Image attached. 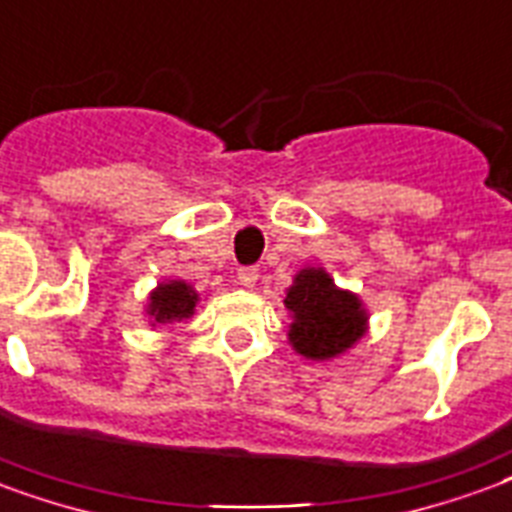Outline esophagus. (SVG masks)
<instances>
[{
  "label": "esophagus",
  "mask_w": 512,
  "mask_h": 512,
  "mask_svg": "<svg viewBox=\"0 0 512 512\" xmlns=\"http://www.w3.org/2000/svg\"><path fill=\"white\" fill-rule=\"evenodd\" d=\"M256 280H259V270H256V267H240V270H237V283H240L242 288H253L256 286Z\"/></svg>",
  "instance_id": "obj_1"
}]
</instances>
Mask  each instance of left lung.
Returning a JSON list of instances; mask_svg holds the SVG:
<instances>
[{
  "instance_id": "obj_1",
  "label": "left lung",
  "mask_w": 512,
  "mask_h": 512,
  "mask_svg": "<svg viewBox=\"0 0 512 512\" xmlns=\"http://www.w3.org/2000/svg\"><path fill=\"white\" fill-rule=\"evenodd\" d=\"M283 305L294 318L288 326V343L305 359H334L367 332V310L361 299L334 286L321 267L299 270Z\"/></svg>"
}]
</instances>
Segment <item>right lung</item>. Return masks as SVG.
I'll use <instances>...</instances> for the list:
<instances>
[{
    "label": "right lung",
    "mask_w": 512,
    "mask_h": 512,
    "mask_svg": "<svg viewBox=\"0 0 512 512\" xmlns=\"http://www.w3.org/2000/svg\"><path fill=\"white\" fill-rule=\"evenodd\" d=\"M199 294L188 286L186 280H167L153 288L148 297V315L151 324H172V321H183L191 318L197 310Z\"/></svg>",
    "instance_id": "obj_1"
}]
</instances>
